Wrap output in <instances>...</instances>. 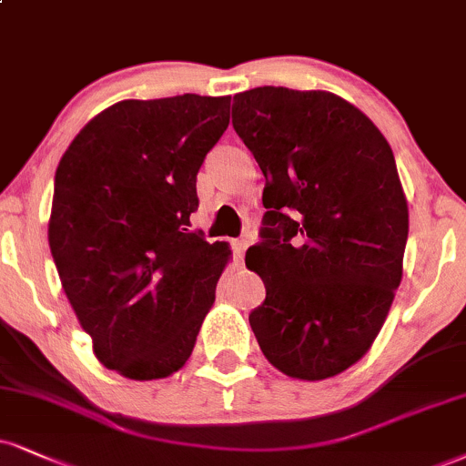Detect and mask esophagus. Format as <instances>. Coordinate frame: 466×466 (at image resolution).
I'll return each instance as SVG.
<instances>
[{
	"label": "esophagus",
	"instance_id": "esophagus-1",
	"mask_svg": "<svg viewBox=\"0 0 466 466\" xmlns=\"http://www.w3.org/2000/svg\"><path fill=\"white\" fill-rule=\"evenodd\" d=\"M232 249H234V258H237V262H243L245 249H248V240H232Z\"/></svg>",
	"mask_w": 466,
	"mask_h": 466
}]
</instances>
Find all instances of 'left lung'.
<instances>
[{"mask_svg": "<svg viewBox=\"0 0 466 466\" xmlns=\"http://www.w3.org/2000/svg\"><path fill=\"white\" fill-rule=\"evenodd\" d=\"M232 126L267 179L262 240L245 254L267 289L251 329L289 378H334L367 354L401 282L408 204L393 149L328 91L238 93Z\"/></svg>", "mask_w": 466, "mask_h": 466, "instance_id": "1", "label": "left lung"}]
</instances>
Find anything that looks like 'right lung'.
Wrapping results in <instances>:
<instances>
[{
    "label": "right lung",
    "instance_id": "obj_1",
    "mask_svg": "<svg viewBox=\"0 0 466 466\" xmlns=\"http://www.w3.org/2000/svg\"><path fill=\"white\" fill-rule=\"evenodd\" d=\"M229 123V97L123 99L93 116L60 158L49 249L97 360L160 380L193 354L226 243L190 229L198 171Z\"/></svg>",
    "mask_w": 466,
    "mask_h": 466
}]
</instances>
